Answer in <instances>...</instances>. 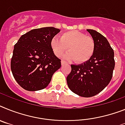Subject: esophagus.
<instances>
[{"label":"esophagus","instance_id":"obj_1","mask_svg":"<svg viewBox=\"0 0 125 125\" xmlns=\"http://www.w3.org/2000/svg\"><path fill=\"white\" fill-rule=\"evenodd\" d=\"M65 63H67V62H65L64 60H62V61H61V64H62V65L65 64Z\"/></svg>","mask_w":125,"mask_h":125}]
</instances>
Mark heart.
I'll return each instance as SVG.
<instances>
[{"instance_id": "b5f03b06", "label": "heart", "mask_w": 125, "mask_h": 125, "mask_svg": "<svg viewBox=\"0 0 125 125\" xmlns=\"http://www.w3.org/2000/svg\"><path fill=\"white\" fill-rule=\"evenodd\" d=\"M51 47L57 56H60L69 48V53L64 56L66 59L74 60L77 63H83L88 62L93 55L95 43L92 37L83 32L72 30L62 33L60 39L56 37H53Z\"/></svg>"}]
</instances>
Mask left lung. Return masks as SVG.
I'll use <instances>...</instances> for the list:
<instances>
[{
	"label": "left lung",
	"instance_id": "8db88e82",
	"mask_svg": "<svg viewBox=\"0 0 125 125\" xmlns=\"http://www.w3.org/2000/svg\"><path fill=\"white\" fill-rule=\"evenodd\" d=\"M94 43L95 50L88 62L71 65L67 77L69 89L83 97H91L102 92L109 84L115 66L114 53L107 39L101 33L87 29Z\"/></svg>",
	"mask_w": 125,
	"mask_h": 125
}]
</instances>
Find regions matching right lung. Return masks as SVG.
I'll list each match as a JSON object with an SVG mask.
<instances>
[{"label":"right lung","mask_w":125,"mask_h":125,"mask_svg":"<svg viewBox=\"0 0 125 125\" xmlns=\"http://www.w3.org/2000/svg\"><path fill=\"white\" fill-rule=\"evenodd\" d=\"M60 31L54 27L33 29L21 35L14 45L11 71L23 89L34 92L45 88L61 67V60L51 47V40Z\"/></svg>","instance_id":"1"}]
</instances>
